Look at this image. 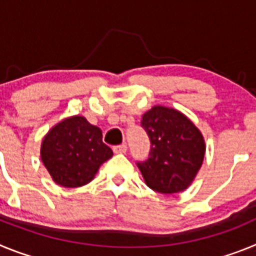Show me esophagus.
I'll list each match as a JSON object with an SVG mask.
<instances>
[{"mask_svg": "<svg viewBox=\"0 0 256 256\" xmlns=\"http://www.w3.org/2000/svg\"><path fill=\"white\" fill-rule=\"evenodd\" d=\"M112 151L115 154H126V144H118V146H114L112 148Z\"/></svg>", "mask_w": 256, "mask_h": 256, "instance_id": "esophagus-1", "label": "esophagus"}]
</instances>
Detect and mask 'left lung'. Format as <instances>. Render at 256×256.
<instances>
[{
    "instance_id": "1",
    "label": "left lung",
    "mask_w": 256,
    "mask_h": 256,
    "mask_svg": "<svg viewBox=\"0 0 256 256\" xmlns=\"http://www.w3.org/2000/svg\"><path fill=\"white\" fill-rule=\"evenodd\" d=\"M141 126L151 142L148 160L137 162L144 182L160 194H177L195 180L205 155L204 137L180 112L154 106Z\"/></svg>"
}]
</instances>
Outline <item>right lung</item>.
<instances>
[{
    "label": "right lung",
    "instance_id": "add662e5",
    "mask_svg": "<svg viewBox=\"0 0 256 256\" xmlns=\"http://www.w3.org/2000/svg\"><path fill=\"white\" fill-rule=\"evenodd\" d=\"M112 156V148L102 142L100 128L79 115L52 126L40 146V159L54 182L68 188L91 182Z\"/></svg>",
    "mask_w": 256,
    "mask_h": 256
}]
</instances>
